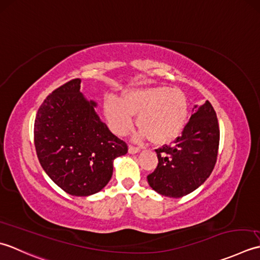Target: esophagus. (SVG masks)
Returning <instances> with one entry per match:
<instances>
[{
  "instance_id": "34e87169",
  "label": "esophagus",
  "mask_w": 260,
  "mask_h": 260,
  "mask_svg": "<svg viewBox=\"0 0 260 260\" xmlns=\"http://www.w3.org/2000/svg\"><path fill=\"white\" fill-rule=\"evenodd\" d=\"M140 151L139 147H134V146H129V153L131 155H135V153H138Z\"/></svg>"
}]
</instances>
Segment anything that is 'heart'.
Here are the masks:
<instances>
[{
	"instance_id": "heart-1",
	"label": "heart",
	"mask_w": 260,
	"mask_h": 260,
	"mask_svg": "<svg viewBox=\"0 0 260 260\" xmlns=\"http://www.w3.org/2000/svg\"><path fill=\"white\" fill-rule=\"evenodd\" d=\"M104 115L115 135L124 136L134 125L140 136L153 144H167L181 136L188 119V102L178 88L150 86L125 91L120 100L109 96L103 104Z\"/></svg>"
}]
</instances>
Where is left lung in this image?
I'll return each instance as SVG.
<instances>
[{
	"label": "left lung",
	"instance_id": "left-lung-1",
	"mask_svg": "<svg viewBox=\"0 0 260 260\" xmlns=\"http://www.w3.org/2000/svg\"><path fill=\"white\" fill-rule=\"evenodd\" d=\"M173 146L157 149L158 166L148 175L149 186L164 197L178 199L199 188L213 171L218 156L220 130L209 101L198 107Z\"/></svg>",
	"mask_w": 260,
	"mask_h": 260
}]
</instances>
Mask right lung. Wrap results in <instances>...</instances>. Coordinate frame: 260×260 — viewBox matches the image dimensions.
<instances>
[{
	"label": "right lung",
	"instance_id": "obj_1",
	"mask_svg": "<svg viewBox=\"0 0 260 260\" xmlns=\"http://www.w3.org/2000/svg\"><path fill=\"white\" fill-rule=\"evenodd\" d=\"M98 103L81 93V79L55 89L35 120V146L41 167L56 185L74 197L102 190L115 158L128 146L115 137L95 111Z\"/></svg>",
	"mask_w": 260,
	"mask_h": 260
}]
</instances>
